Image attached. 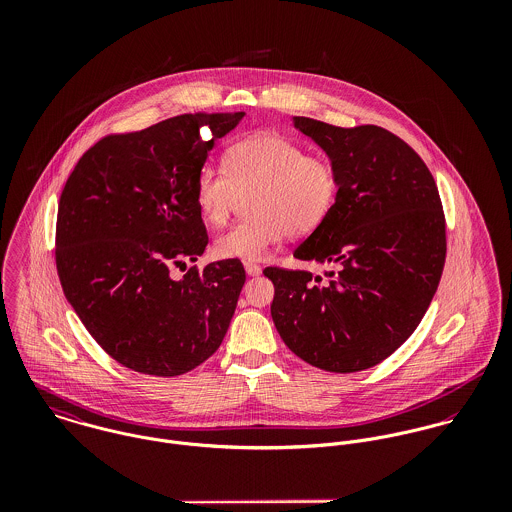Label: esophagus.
Listing matches in <instances>:
<instances>
[{"label":"esophagus","mask_w":512,"mask_h":512,"mask_svg":"<svg viewBox=\"0 0 512 512\" xmlns=\"http://www.w3.org/2000/svg\"><path fill=\"white\" fill-rule=\"evenodd\" d=\"M244 270L248 276H260V272H262V268L254 262H244Z\"/></svg>","instance_id":"1"}]
</instances>
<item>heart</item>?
<instances>
[{"label":"heart","instance_id":"1","mask_svg":"<svg viewBox=\"0 0 512 512\" xmlns=\"http://www.w3.org/2000/svg\"><path fill=\"white\" fill-rule=\"evenodd\" d=\"M341 179L329 157L280 134H258L236 142L226 167L205 163L195 177V201L213 226L226 224L242 195L250 219L222 232L215 254L226 260H260L288 234L305 236L333 213Z\"/></svg>","mask_w":512,"mask_h":512}]
</instances>
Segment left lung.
I'll return each mask as SVG.
<instances>
[{"instance_id":"8db88e82","label":"left lung","mask_w":512,"mask_h":512,"mask_svg":"<svg viewBox=\"0 0 512 512\" xmlns=\"http://www.w3.org/2000/svg\"><path fill=\"white\" fill-rule=\"evenodd\" d=\"M327 151L339 199L293 256L331 268L268 266L274 325L299 359L329 372H359L388 359L420 325L445 264V215L424 159L380 126L339 128L295 116Z\"/></svg>"}]
</instances>
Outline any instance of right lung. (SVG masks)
<instances>
[{"instance_id":"obj_1","label":"right lung","mask_w":512,"mask_h":512,"mask_svg":"<svg viewBox=\"0 0 512 512\" xmlns=\"http://www.w3.org/2000/svg\"><path fill=\"white\" fill-rule=\"evenodd\" d=\"M244 112L181 114L108 134L74 165L59 199L57 274L86 331L116 363L177 376L222 343L246 274L240 260L191 266L209 234L195 177ZM214 140L211 141L210 138Z\"/></svg>"}]
</instances>
